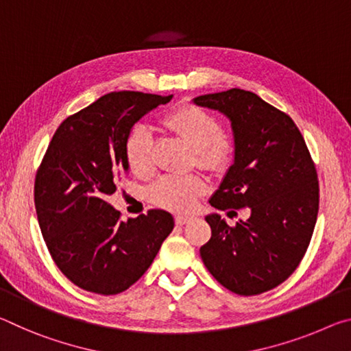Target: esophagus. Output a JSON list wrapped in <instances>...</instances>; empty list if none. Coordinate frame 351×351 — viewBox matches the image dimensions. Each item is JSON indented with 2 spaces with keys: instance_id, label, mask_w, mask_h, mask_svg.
Listing matches in <instances>:
<instances>
[{
  "instance_id": "1",
  "label": "esophagus",
  "mask_w": 351,
  "mask_h": 351,
  "mask_svg": "<svg viewBox=\"0 0 351 351\" xmlns=\"http://www.w3.org/2000/svg\"><path fill=\"white\" fill-rule=\"evenodd\" d=\"M193 219H194V216H191V215H177L176 216V223H177V226H183V223H186V222L193 221Z\"/></svg>"
}]
</instances>
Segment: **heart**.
Here are the masks:
<instances>
[{
  "mask_svg": "<svg viewBox=\"0 0 351 351\" xmlns=\"http://www.w3.org/2000/svg\"><path fill=\"white\" fill-rule=\"evenodd\" d=\"M163 124L194 151L200 166L211 171L223 169L233 155V141L221 132L213 114L193 104L176 107L165 114ZM125 158L136 176L152 172V134L146 125H135L125 140ZM200 176H165L149 188V199L165 208L185 211L197 202L205 191Z\"/></svg>",
  "mask_w": 351,
  "mask_h": 351,
  "instance_id": "b5f03b06",
  "label": "heart"
}]
</instances>
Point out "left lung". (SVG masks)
<instances>
[{
    "label": "left lung",
    "mask_w": 351,
    "mask_h": 351,
    "mask_svg": "<svg viewBox=\"0 0 351 351\" xmlns=\"http://www.w3.org/2000/svg\"><path fill=\"white\" fill-rule=\"evenodd\" d=\"M193 102L232 123L233 163L211 206L250 211L234 227L217 213L206 216L211 238L200 247V256L234 294L271 291L300 264L317 221L319 182L306 143L291 117L252 91L232 88Z\"/></svg>",
    "instance_id": "obj_1"
}]
</instances>
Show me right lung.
<instances>
[{"label": "right lung", "instance_id": "right-lung-1", "mask_svg": "<svg viewBox=\"0 0 351 351\" xmlns=\"http://www.w3.org/2000/svg\"><path fill=\"white\" fill-rule=\"evenodd\" d=\"M171 99L113 91L68 117L49 143L34 186L38 226L57 267L79 288L101 295L130 288L174 228L165 210L124 222L107 202L129 171L134 124Z\"/></svg>", "mask_w": 351, "mask_h": 351}]
</instances>
